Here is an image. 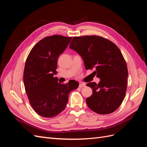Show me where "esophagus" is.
Instances as JSON below:
<instances>
[{"label":"esophagus","instance_id":"obj_1","mask_svg":"<svg viewBox=\"0 0 147 147\" xmlns=\"http://www.w3.org/2000/svg\"><path fill=\"white\" fill-rule=\"evenodd\" d=\"M85 85H86V84H84V83H80L79 84V88H83V87H84V86H85Z\"/></svg>","mask_w":147,"mask_h":147}]
</instances>
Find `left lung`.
Segmentation results:
<instances>
[{
    "label": "left lung",
    "mask_w": 147,
    "mask_h": 147,
    "mask_svg": "<svg viewBox=\"0 0 147 147\" xmlns=\"http://www.w3.org/2000/svg\"><path fill=\"white\" fill-rule=\"evenodd\" d=\"M69 48L82 57L86 69H94L93 73L100 79L98 84H86L92 90L86 99L88 107L100 115L115 112L127 90L128 70L121 51L112 42L97 35L74 37Z\"/></svg>",
    "instance_id": "8db88e82"
}]
</instances>
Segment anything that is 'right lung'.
Returning a JSON list of instances; mask_svg holds the SVG:
<instances>
[{
  "label": "right lung",
  "mask_w": 147,
  "mask_h": 147,
  "mask_svg": "<svg viewBox=\"0 0 147 147\" xmlns=\"http://www.w3.org/2000/svg\"><path fill=\"white\" fill-rule=\"evenodd\" d=\"M72 37L54 35L40 40L30 51L26 61L23 80L29 103L40 116L56 117L67 104L70 91L79 83L70 80L67 83L57 82V59L67 47Z\"/></svg>",
  "instance_id": "right-lung-1"
}]
</instances>
